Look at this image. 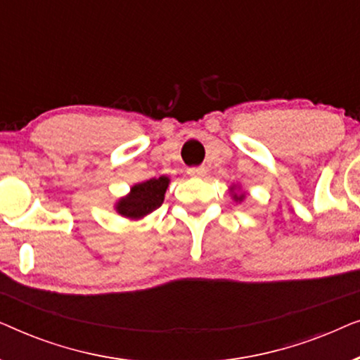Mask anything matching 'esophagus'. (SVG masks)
<instances>
[{
    "mask_svg": "<svg viewBox=\"0 0 360 360\" xmlns=\"http://www.w3.org/2000/svg\"><path fill=\"white\" fill-rule=\"evenodd\" d=\"M186 174H188L190 176H203L206 174V169L203 165L200 167H190L188 170H186Z\"/></svg>",
    "mask_w": 360,
    "mask_h": 360,
    "instance_id": "esophagus-1",
    "label": "esophagus"
}]
</instances>
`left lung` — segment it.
<instances>
[{"instance_id":"left-lung-1","label":"left lung","mask_w":360,"mask_h":360,"mask_svg":"<svg viewBox=\"0 0 360 360\" xmlns=\"http://www.w3.org/2000/svg\"><path fill=\"white\" fill-rule=\"evenodd\" d=\"M231 190H236V188L233 186V188H231ZM233 198H234L236 201H243V200H244V195H243V193H240V195H239V193H233Z\"/></svg>"}]
</instances>
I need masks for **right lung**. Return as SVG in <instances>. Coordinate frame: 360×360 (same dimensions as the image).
<instances>
[{
	"instance_id": "right-lung-1",
	"label": "right lung",
	"mask_w": 360,
	"mask_h": 360,
	"mask_svg": "<svg viewBox=\"0 0 360 360\" xmlns=\"http://www.w3.org/2000/svg\"><path fill=\"white\" fill-rule=\"evenodd\" d=\"M169 176L162 175L159 179H150L137 184L131 188L129 195L122 196L116 203V211L129 219H141L150 214L164 203L165 191L169 188Z\"/></svg>"
}]
</instances>
